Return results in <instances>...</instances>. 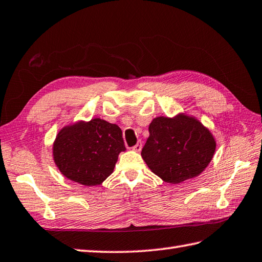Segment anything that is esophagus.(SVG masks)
<instances>
[{
  "instance_id": "34e87169",
  "label": "esophagus",
  "mask_w": 262,
  "mask_h": 262,
  "mask_svg": "<svg viewBox=\"0 0 262 262\" xmlns=\"http://www.w3.org/2000/svg\"><path fill=\"white\" fill-rule=\"evenodd\" d=\"M141 149H142V143H141L140 141H139V142L136 144V146L132 148V150L136 151V152H140Z\"/></svg>"
}]
</instances>
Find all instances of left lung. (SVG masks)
Segmentation results:
<instances>
[{
	"label": "left lung",
	"mask_w": 262,
	"mask_h": 262,
	"mask_svg": "<svg viewBox=\"0 0 262 262\" xmlns=\"http://www.w3.org/2000/svg\"><path fill=\"white\" fill-rule=\"evenodd\" d=\"M216 140L211 130L186 113L157 116L149 124V137L141 157L149 169L165 183L180 184L206 169Z\"/></svg>",
	"instance_id": "1"
}]
</instances>
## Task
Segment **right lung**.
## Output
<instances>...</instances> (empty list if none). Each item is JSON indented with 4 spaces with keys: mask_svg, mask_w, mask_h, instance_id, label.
<instances>
[{
    "mask_svg": "<svg viewBox=\"0 0 262 262\" xmlns=\"http://www.w3.org/2000/svg\"><path fill=\"white\" fill-rule=\"evenodd\" d=\"M125 151L119 125L94 118L62 126L52 143V159L61 175L84 186L101 185Z\"/></svg>",
    "mask_w": 262,
    "mask_h": 262,
    "instance_id": "1",
    "label": "right lung"
}]
</instances>
